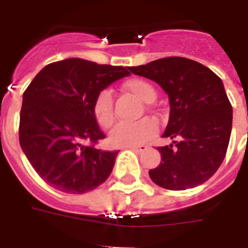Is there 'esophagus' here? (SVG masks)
Segmentation results:
<instances>
[{"mask_svg":"<svg viewBox=\"0 0 248 248\" xmlns=\"http://www.w3.org/2000/svg\"><path fill=\"white\" fill-rule=\"evenodd\" d=\"M126 149H130V150H133V151H134V153H137V154H140V153H143L144 150H146V146L145 145L130 146V148H126Z\"/></svg>","mask_w":248,"mask_h":248,"instance_id":"34e87169","label":"esophagus"}]
</instances>
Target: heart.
I'll list each match as a JSON object with an SVG mask.
<instances>
[{
  "label": "heart",
  "instance_id": "b5f03b06",
  "mask_svg": "<svg viewBox=\"0 0 248 248\" xmlns=\"http://www.w3.org/2000/svg\"><path fill=\"white\" fill-rule=\"evenodd\" d=\"M124 89L133 93L140 100L150 103L156 98L153 85L141 78H131L123 84ZM93 113L102 128H109L114 122V99L110 91L99 92L93 103ZM157 125L154 120L145 118L135 123H119L109 133V140L114 146L130 148L144 144L155 137Z\"/></svg>",
  "mask_w": 248,
  "mask_h": 248
}]
</instances>
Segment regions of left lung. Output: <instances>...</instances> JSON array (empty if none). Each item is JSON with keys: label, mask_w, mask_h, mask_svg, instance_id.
<instances>
[{"label": "left lung", "mask_w": 248, "mask_h": 248, "mask_svg": "<svg viewBox=\"0 0 248 248\" xmlns=\"http://www.w3.org/2000/svg\"><path fill=\"white\" fill-rule=\"evenodd\" d=\"M168 93L170 117L159 146L161 161L149 170L156 185L186 190L207 181L222 164L232 128V105L222 80L210 68L184 57L160 58L130 67Z\"/></svg>", "instance_id": "1"}]
</instances>
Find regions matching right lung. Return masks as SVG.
Returning a JSON list of instances; mask_svg holds the SVG:
<instances>
[{
	"label": "right lung",
	"instance_id": "add662e5",
	"mask_svg": "<svg viewBox=\"0 0 248 248\" xmlns=\"http://www.w3.org/2000/svg\"><path fill=\"white\" fill-rule=\"evenodd\" d=\"M126 69L68 58L46 65L28 85L19 114V144L48 185L84 194L108 179L119 151L95 148L105 135L93 103L99 92L129 76Z\"/></svg>",
	"mask_w": 248,
	"mask_h": 248
}]
</instances>
